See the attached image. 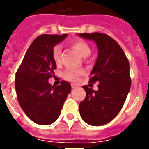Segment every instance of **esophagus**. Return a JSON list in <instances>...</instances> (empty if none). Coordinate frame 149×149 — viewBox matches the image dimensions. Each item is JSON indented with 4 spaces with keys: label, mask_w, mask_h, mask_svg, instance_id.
I'll return each instance as SVG.
<instances>
[{
    "label": "esophagus",
    "mask_w": 149,
    "mask_h": 149,
    "mask_svg": "<svg viewBox=\"0 0 149 149\" xmlns=\"http://www.w3.org/2000/svg\"><path fill=\"white\" fill-rule=\"evenodd\" d=\"M71 87H72V88H74H74H76V86H75L74 84H71Z\"/></svg>",
    "instance_id": "esophagus-1"
}]
</instances>
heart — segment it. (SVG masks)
<instances>
[{
	"instance_id": "obj_1",
	"label": "heart",
	"mask_w": 149,
	"mask_h": 149,
	"mask_svg": "<svg viewBox=\"0 0 149 149\" xmlns=\"http://www.w3.org/2000/svg\"><path fill=\"white\" fill-rule=\"evenodd\" d=\"M70 45L76 51L79 56L83 58H86L91 53V49L89 46L84 41L80 39H75L71 41ZM52 57L54 61L56 63L61 62V47L56 45L52 49ZM83 74L82 70H67L63 73V77L70 81H77L79 76Z\"/></svg>"
}]
</instances>
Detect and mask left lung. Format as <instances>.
Here are the masks:
<instances>
[{
	"label": "left lung",
	"instance_id": "left-lung-1",
	"mask_svg": "<svg viewBox=\"0 0 149 149\" xmlns=\"http://www.w3.org/2000/svg\"><path fill=\"white\" fill-rule=\"evenodd\" d=\"M78 35L93 41L98 52L89 80L98 82V89L83 86L86 97L79 103L80 116L90 125H103L118 115L127 97L131 85L129 61L120 46L108 35L100 33Z\"/></svg>",
	"mask_w": 149,
	"mask_h": 149
}]
</instances>
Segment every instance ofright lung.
Segmentation results:
<instances>
[{
  "instance_id": "add662e5",
  "label": "right lung",
  "mask_w": 149,
  "mask_h": 149,
  "mask_svg": "<svg viewBox=\"0 0 149 149\" xmlns=\"http://www.w3.org/2000/svg\"><path fill=\"white\" fill-rule=\"evenodd\" d=\"M67 36L42 34L36 38L15 75L19 103L27 116L38 125H51L58 119L71 91L70 84L66 81L58 86L48 83L56 68L52 49Z\"/></svg>"
}]
</instances>
